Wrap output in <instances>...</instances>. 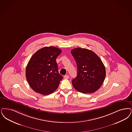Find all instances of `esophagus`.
I'll use <instances>...</instances> for the list:
<instances>
[{
    "label": "esophagus",
    "mask_w": 132,
    "mask_h": 132,
    "mask_svg": "<svg viewBox=\"0 0 132 132\" xmlns=\"http://www.w3.org/2000/svg\"><path fill=\"white\" fill-rule=\"evenodd\" d=\"M64 78L65 79H68L69 78V76L68 75H65V76H64Z\"/></svg>",
    "instance_id": "1"
}]
</instances>
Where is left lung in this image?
Instances as JSON below:
<instances>
[{
    "instance_id": "left-lung-1",
    "label": "left lung",
    "mask_w": 132,
    "mask_h": 132,
    "mask_svg": "<svg viewBox=\"0 0 132 132\" xmlns=\"http://www.w3.org/2000/svg\"><path fill=\"white\" fill-rule=\"evenodd\" d=\"M77 65L78 74L72 80L77 91L92 93L99 89L105 77V66L100 57L86 48H75L71 51Z\"/></svg>"
}]
</instances>
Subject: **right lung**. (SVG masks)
<instances>
[{"label": "right lung", "mask_w": 132, "mask_h": 132, "mask_svg": "<svg viewBox=\"0 0 132 132\" xmlns=\"http://www.w3.org/2000/svg\"><path fill=\"white\" fill-rule=\"evenodd\" d=\"M61 52L57 47H45L32 56L26 75L28 84L36 92L48 95L58 88L63 77L58 73L56 59Z\"/></svg>", "instance_id": "obj_1"}]
</instances>
